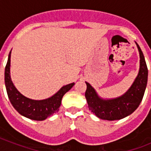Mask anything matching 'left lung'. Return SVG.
Masks as SVG:
<instances>
[{"instance_id":"left-lung-1","label":"left lung","mask_w":151,"mask_h":151,"mask_svg":"<svg viewBox=\"0 0 151 151\" xmlns=\"http://www.w3.org/2000/svg\"><path fill=\"white\" fill-rule=\"evenodd\" d=\"M137 47L140 57L139 71L134 83L125 94L116 99L105 100L99 97L89 83L85 82L87 85L85 98L88 108L100 119L107 121L122 119L133 113L140 104L147 84L148 70L143 52L138 45Z\"/></svg>"}]
</instances>
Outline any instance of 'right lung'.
I'll return each instance as SVG.
<instances>
[{
	"instance_id": "obj_1",
	"label": "right lung",
	"mask_w": 151,
	"mask_h": 151,
	"mask_svg": "<svg viewBox=\"0 0 151 151\" xmlns=\"http://www.w3.org/2000/svg\"><path fill=\"white\" fill-rule=\"evenodd\" d=\"M11 52L8 55V59L4 70V82L8 99L12 105L20 114L29 119L34 121H43L54 113L59 110L61 105V101L64 94L73 87L74 83L65 85L60 88L59 92L54 96L43 99L34 100L28 99L22 96L13 85L10 77V61Z\"/></svg>"
}]
</instances>
